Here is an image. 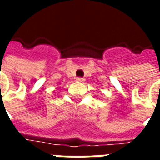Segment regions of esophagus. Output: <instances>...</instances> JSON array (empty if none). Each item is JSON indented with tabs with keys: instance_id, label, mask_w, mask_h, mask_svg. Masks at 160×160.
Wrapping results in <instances>:
<instances>
[{
	"instance_id": "1",
	"label": "esophagus",
	"mask_w": 160,
	"mask_h": 160,
	"mask_svg": "<svg viewBox=\"0 0 160 160\" xmlns=\"http://www.w3.org/2000/svg\"><path fill=\"white\" fill-rule=\"evenodd\" d=\"M77 81H79V82H84L85 79L84 78H77Z\"/></svg>"
}]
</instances>
